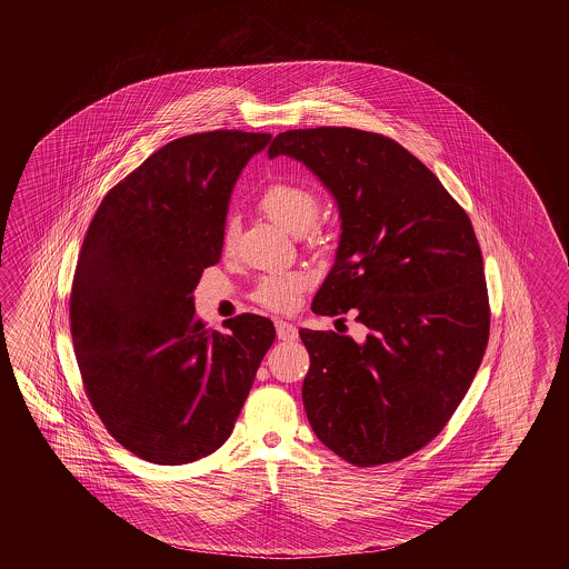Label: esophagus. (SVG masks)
<instances>
[{"label":"esophagus","instance_id":"esophagus-1","mask_svg":"<svg viewBox=\"0 0 569 569\" xmlns=\"http://www.w3.org/2000/svg\"><path fill=\"white\" fill-rule=\"evenodd\" d=\"M277 338L283 342H293L298 338V329L288 321H276Z\"/></svg>","mask_w":569,"mask_h":569}]
</instances>
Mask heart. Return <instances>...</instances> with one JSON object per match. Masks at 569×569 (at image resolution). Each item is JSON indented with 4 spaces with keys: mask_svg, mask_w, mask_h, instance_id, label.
Here are the masks:
<instances>
[{
    "mask_svg": "<svg viewBox=\"0 0 569 569\" xmlns=\"http://www.w3.org/2000/svg\"><path fill=\"white\" fill-rule=\"evenodd\" d=\"M259 208L279 227L292 233H302L305 238H315L317 227L315 219L321 212V200L317 191L293 181H276L260 193ZM238 236L236 219H227L223 224L221 241L223 248H231ZM312 277L307 271H273L259 279L252 300L276 312L292 310L305 290H309Z\"/></svg>",
    "mask_w": 569,
    "mask_h": 569,
    "instance_id": "b5f03b06",
    "label": "heart"
}]
</instances>
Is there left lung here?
<instances>
[{"label":"left lung","instance_id":"left-lung-1","mask_svg":"<svg viewBox=\"0 0 569 569\" xmlns=\"http://www.w3.org/2000/svg\"><path fill=\"white\" fill-rule=\"evenodd\" d=\"M305 162L342 219L317 315L357 310L362 342L300 329L310 369L302 402L317 438L357 467L395 463L431 442L483 359L490 305L466 210L395 139L315 127L279 133L269 158Z\"/></svg>","mask_w":569,"mask_h":569}]
</instances>
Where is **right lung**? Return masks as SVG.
I'll use <instances>...</instances> for the list:
<instances>
[{
  "instance_id": "obj_1",
  "label": "right lung",
  "mask_w": 569,
  "mask_h": 569,
  "mask_svg": "<svg viewBox=\"0 0 569 569\" xmlns=\"http://www.w3.org/2000/svg\"><path fill=\"white\" fill-rule=\"evenodd\" d=\"M269 133L172 139L103 196L70 288V333L87 398L139 459L186 466L224 445L276 340L267 317L212 331L193 290L223 250L241 169Z\"/></svg>"
}]
</instances>
